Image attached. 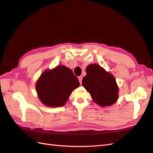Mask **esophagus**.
<instances>
[{
  "label": "esophagus",
  "mask_w": 153,
  "mask_h": 153,
  "mask_svg": "<svg viewBox=\"0 0 153 153\" xmlns=\"http://www.w3.org/2000/svg\"><path fill=\"white\" fill-rule=\"evenodd\" d=\"M78 80H79L80 84H82V76H78Z\"/></svg>",
  "instance_id": "obj_1"
}]
</instances>
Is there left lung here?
Returning a JSON list of instances; mask_svg holds the SVG:
<instances>
[{"mask_svg": "<svg viewBox=\"0 0 153 153\" xmlns=\"http://www.w3.org/2000/svg\"><path fill=\"white\" fill-rule=\"evenodd\" d=\"M87 75L82 85L89 92L94 101L101 106H110L118 99L119 88L112 74L96 64L86 68Z\"/></svg>", "mask_w": 153, "mask_h": 153, "instance_id": "1", "label": "left lung"}]
</instances>
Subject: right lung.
<instances>
[{
    "mask_svg": "<svg viewBox=\"0 0 153 153\" xmlns=\"http://www.w3.org/2000/svg\"><path fill=\"white\" fill-rule=\"evenodd\" d=\"M80 85L71 69L57 66L41 74L36 84V92L41 102L50 107L63 106L72 91Z\"/></svg>",
    "mask_w": 153,
    "mask_h": 153,
    "instance_id": "add662e5",
    "label": "right lung"
}]
</instances>
